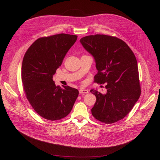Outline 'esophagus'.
I'll return each mask as SVG.
<instances>
[{"instance_id":"1","label":"esophagus","mask_w":160,"mask_h":160,"mask_svg":"<svg viewBox=\"0 0 160 160\" xmlns=\"http://www.w3.org/2000/svg\"><path fill=\"white\" fill-rule=\"evenodd\" d=\"M79 93L80 94H83V93H85L86 94V93H88L89 91H88V90L85 89H80L79 90Z\"/></svg>"}]
</instances>
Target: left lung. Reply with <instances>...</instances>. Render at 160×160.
Wrapping results in <instances>:
<instances>
[{
    "mask_svg": "<svg viewBox=\"0 0 160 160\" xmlns=\"http://www.w3.org/2000/svg\"><path fill=\"white\" fill-rule=\"evenodd\" d=\"M80 43L94 57L98 70L94 82L106 83V94L92 89L97 100L91 109L96 119L116 122L127 116L141 95L136 58L122 39L104 34L88 36Z\"/></svg>",
    "mask_w": 160,
    "mask_h": 160,
    "instance_id": "obj_1",
    "label": "left lung"
}]
</instances>
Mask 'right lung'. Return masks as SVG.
<instances>
[{"instance_id":"1","label":"right lung","mask_w":160,"mask_h":160,"mask_svg":"<svg viewBox=\"0 0 160 160\" xmlns=\"http://www.w3.org/2000/svg\"><path fill=\"white\" fill-rule=\"evenodd\" d=\"M77 37L59 33L39 38L24 56L21 80L25 95L34 111L47 120L58 121L68 115L78 96V89L56 86L52 80Z\"/></svg>"}]
</instances>
